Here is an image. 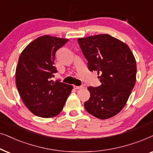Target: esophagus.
<instances>
[{"label": "esophagus", "mask_w": 153, "mask_h": 153, "mask_svg": "<svg viewBox=\"0 0 153 153\" xmlns=\"http://www.w3.org/2000/svg\"><path fill=\"white\" fill-rule=\"evenodd\" d=\"M73 88L75 89H80L85 88V87L82 86V85H81V86H75V85H73Z\"/></svg>", "instance_id": "obj_1"}]
</instances>
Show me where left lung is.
<instances>
[{
	"label": "left lung",
	"mask_w": 153,
	"mask_h": 153,
	"mask_svg": "<svg viewBox=\"0 0 153 153\" xmlns=\"http://www.w3.org/2000/svg\"><path fill=\"white\" fill-rule=\"evenodd\" d=\"M90 71H97L101 85L89 87L90 98L85 108L105 120L117 115L125 106L136 82V63L127 45L108 34L78 38Z\"/></svg>",
	"instance_id": "obj_1"
}]
</instances>
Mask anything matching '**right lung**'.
Segmentation results:
<instances>
[{
  "mask_svg": "<svg viewBox=\"0 0 153 153\" xmlns=\"http://www.w3.org/2000/svg\"><path fill=\"white\" fill-rule=\"evenodd\" d=\"M68 39L43 36L26 47L16 68V86L29 111L41 117H52L62 111L72 85L51 80L57 73L55 54Z\"/></svg>",
  "mask_w": 153,
  "mask_h": 153,
  "instance_id": "obj_1",
  "label": "right lung"
}]
</instances>
